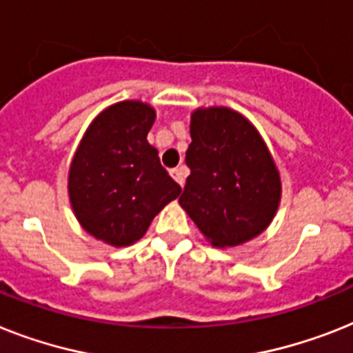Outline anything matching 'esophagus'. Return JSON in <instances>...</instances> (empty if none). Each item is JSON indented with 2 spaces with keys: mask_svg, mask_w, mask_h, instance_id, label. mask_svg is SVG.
<instances>
[{
  "mask_svg": "<svg viewBox=\"0 0 353 353\" xmlns=\"http://www.w3.org/2000/svg\"><path fill=\"white\" fill-rule=\"evenodd\" d=\"M171 176H173V179L180 183V188H183V183H185V176H188V168H185V165L174 168V170H171Z\"/></svg>",
  "mask_w": 353,
  "mask_h": 353,
  "instance_id": "esophagus-1",
  "label": "esophagus"
}]
</instances>
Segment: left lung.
<instances>
[{
    "mask_svg": "<svg viewBox=\"0 0 353 353\" xmlns=\"http://www.w3.org/2000/svg\"><path fill=\"white\" fill-rule=\"evenodd\" d=\"M185 164L191 174L179 198L202 234L234 247L265 231L274 218L281 183L256 128L229 108L196 110Z\"/></svg>",
    "mask_w": 353,
    "mask_h": 353,
    "instance_id": "left-lung-1",
    "label": "left lung"
}]
</instances>
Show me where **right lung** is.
Instances as JSON below:
<instances>
[{
    "instance_id": "1",
    "label": "right lung",
    "mask_w": 353,
    "mask_h": 353,
    "mask_svg": "<svg viewBox=\"0 0 353 353\" xmlns=\"http://www.w3.org/2000/svg\"><path fill=\"white\" fill-rule=\"evenodd\" d=\"M155 110L124 101L90 124L70 165L68 193L81 225L97 240L126 247L180 194L148 142Z\"/></svg>"
}]
</instances>
